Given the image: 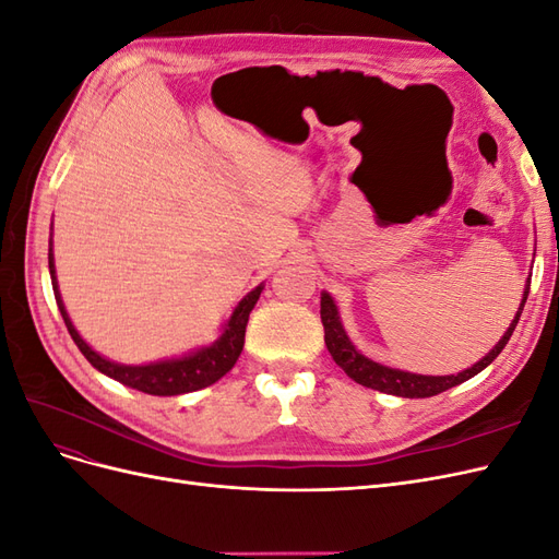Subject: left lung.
<instances>
[{
	"label": "left lung",
	"instance_id": "obj_1",
	"mask_svg": "<svg viewBox=\"0 0 559 559\" xmlns=\"http://www.w3.org/2000/svg\"><path fill=\"white\" fill-rule=\"evenodd\" d=\"M527 296H530V280H527V284H524L520 308L511 321V326L506 329V333L501 335V341L492 349H489L478 364H473L471 368L462 370V373H456V376H419V373H408V370L389 368V366L376 364L373 359L364 357V354L349 341V335L341 321V312H337L335 300L326 292H321V324H324V341H326V347L331 352L333 361L341 366L354 382H359L368 389H378V392L392 394V396L427 399V396H436V394L445 392V389H450V386L462 384L473 376H478L480 370H485L499 357L501 349L511 341L524 302H527Z\"/></svg>",
	"mask_w": 559,
	"mask_h": 559
}]
</instances>
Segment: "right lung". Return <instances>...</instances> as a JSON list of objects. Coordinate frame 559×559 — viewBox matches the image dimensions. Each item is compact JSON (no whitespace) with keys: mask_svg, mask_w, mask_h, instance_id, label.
<instances>
[{"mask_svg":"<svg viewBox=\"0 0 559 559\" xmlns=\"http://www.w3.org/2000/svg\"><path fill=\"white\" fill-rule=\"evenodd\" d=\"M50 230H53V224H50ZM48 270H50V282H53L58 310L64 319L67 331H70L72 341L76 343L83 357H86L91 361V366L97 368L99 373H105L107 378L121 382L126 386L138 389V392L151 394V396L189 394V392H198V389H205V386L214 384L216 380H222L240 357V352L245 347V329L249 321V312L253 310V306H257V300L263 292V282H261L257 289H251L238 302V306H235L233 314L226 319L222 335H218L212 345L193 349L189 354H181V357H175V359L151 361V364H142V366H128V364L105 359L103 354H97L74 329L70 314H67V310H64L60 289H58L56 261H53V233H50V242H48Z\"/></svg>","mask_w":559,"mask_h":559,"instance_id":"obj_1","label":"right lung"}]
</instances>
